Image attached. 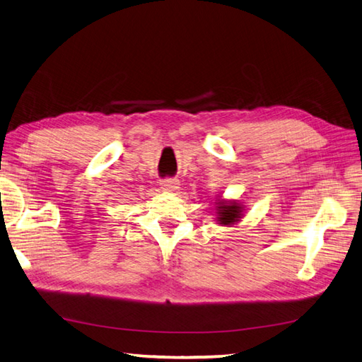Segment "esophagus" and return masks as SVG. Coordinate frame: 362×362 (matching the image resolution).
I'll use <instances>...</instances> for the list:
<instances>
[{"label": "esophagus", "instance_id": "obj_1", "mask_svg": "<svg viewBox=\"0 0 362 362\" xmlns=\"http://www.w3.org/2000/svg\"><path fill=\"white\" fill-rule=\"evenodd\" d=\"M160 185L163 189L166 191H174L179 188V180L174 179V177H168V179H161L160 180Z\"/></svg>", "mask_w": 362, "mask_h": 362}]
</instances>
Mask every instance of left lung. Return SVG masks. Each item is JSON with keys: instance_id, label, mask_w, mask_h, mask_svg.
Wrapping results in <instances>:
<instances>
[{"instance_id": "left-lung-1", "label": "left lung", "mask_w": 362, "mask_h": 362, "mask_svg": "<svg viewBox=\"0 0 362 362\" xmlns=\"http://www.w3.org/2000/svg\"><path fill=\"white\" fill-rule=\"evenodd\" d=\"M216 219L221 226H230L240 221V218L243 216V207L242 204L235 201H218L216 202Z\"/></svg>"}]
</instances>
